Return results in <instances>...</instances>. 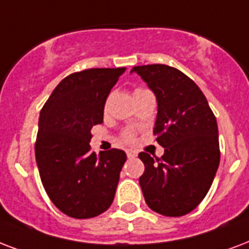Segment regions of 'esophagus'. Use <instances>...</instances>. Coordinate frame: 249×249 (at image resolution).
<instances>
[{"label":"esophagus","instance_id":"esophagus-1","mask_svg":"<svg viewBox=\"0 0 249 249\" xmlns=\"http://www.w3.org/2000/svg\"><path fill=\"white\" fill-rule=\"evenodd\" d=\"M126 155H128V158H134V157H137V153L133 151V150H128V151H126Z\"/></svg>","mask_w":249,"mask_h":249}]
</instances>
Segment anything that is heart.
<instances>
[{
    "label": "heart",
    "instance_id": "obj_1",
    "mask_svg": "<svg viewBox=\"0 0 249 249\" xmlns=\"http://www.w3.org/2000/svg\"><path fill=\"white\" fill-rule=\"evenodd\" d=\"M121 138H123V141L124 142H132L133 140H134V134H133L132 132H125Z\"/></svg>",
    "mask_w": 249,
    "mask_h": 249
}]
</instances>
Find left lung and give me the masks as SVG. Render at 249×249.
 <instances>
[{"label":"left lung","instance_id":"8db88e82","mask_svg":"<svg viewBox=\"0 0 249 249\" xmlns=\"http://www.w3.org/2000/svg\"><path fill=\"white\" fill-rule=\"evenodd\" d=\"M157 96L154 134L160 158L147 153L140 178L147 206L166 217L191 213L204 200L219 166L218 125L200 87L183 71L162 64L134 66Z\"/></svg>","mask_w":249,"mask_h":249}]
</instances>
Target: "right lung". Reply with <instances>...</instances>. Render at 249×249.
Returning a JSON list of instances; mask_svg holds the SVG:
<instances>
[{
  "label": "right lung",
  "instance_id": "add662e5",
  "mask_svg": "<svg viewBox=\"0 0 249 249\" xmlns=\"http://www.w3.org/2000/svg\"><path fill=\"white\" fill-rule=\"evenodd\" d=\"M125 68H95L68 75L41 108L35 157L41 183L54 206L77 219L104 213L115 198L123 150L96 155L90 141L103 123L104 104Z\"/></svg>",
  "mask_w": 249,
  "mask_h": 249
}]
</instances>
